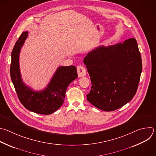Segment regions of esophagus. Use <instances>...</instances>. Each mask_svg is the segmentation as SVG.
<instances>
[{
    "instance_id": "esophagus-1",
    "label": "esophagus",
    "mask_w": 156,
    "mask_h": 156,
    "mask_svg": "<svg viewBox=\"0 0 156 156\" xmlns=\"http://www.w3.org/2000/svg\"><path fill=\"white\" fill-rule=\"evenodd\" d=\"M77 72L79 77H83L86 75V70L82 66H78L77 67Z\"/></svg>"
}]
</instances>
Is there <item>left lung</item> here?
Wrapping results in <instances>:
<instances>
[{"mask_svg": "<svg viewBox=\"0 0 156 156\" xmlns=\"http://www.w3.org/2000/svg\"><path fill=\"white\" fill-rule=\"evenodd\" d=\"M83 61L92 83L87 100L94 107L112 112L133 98L142 71L141 55L135 38L107 47L98 46Z\"/></svg>", "mask_w": 156, "mask_h": 156, "instance_id": "obj_1", "label": "left lung"}]
</instances>
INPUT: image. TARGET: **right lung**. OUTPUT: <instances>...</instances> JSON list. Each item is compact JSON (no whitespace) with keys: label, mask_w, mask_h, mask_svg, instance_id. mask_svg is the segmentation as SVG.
Here are the masks:
<instances>
[{"label":"right lung","mask_w":156,"mask_h":156,"mask_svg":"<svg viewBox=\"0 0 156 156\" xmlns=\"http://www.w3.org/2000/svg\"><path fill=\"white\" fill-rule=\"evenodd\" d=\"M28 32H23L16 42L12 53L10 76L23 105L34 113L50 115L58 110L63 104L68 86L77 78V70L75 66L58 67L46 87L41 91H35L23 83L20 73V53Z\"/></svg>","instance_id":"obj_1"}]
</instances>
